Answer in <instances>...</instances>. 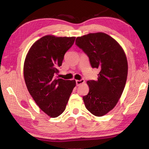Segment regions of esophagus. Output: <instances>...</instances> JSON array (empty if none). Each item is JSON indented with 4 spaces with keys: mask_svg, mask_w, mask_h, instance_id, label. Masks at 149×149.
<instances>
[{
    "mask_svg": "<svg viewBox=\"0 0 149 149\" xmlns=\"http://www.w3.org/2000/svg\"><path fill=\"white\" fill-rule=\"evenodd\" d=\"M76 85L79 86L80 84L84 83V80L83 79H80V80H76Z\"/></svg>",
    "mask_w": 149,
    "mask_h": 149,
    "instance_id": "esophagus-1",
    "label": "esophagus"
}]
</instances>
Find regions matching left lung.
Instances as JSON below:
<instances>
[{"label":"left lung","instance_id":"left-lung-1","mask_svg":"<svg viewBox=\"0 0 149 149\" xmlns=\"http://www.w3.org/2000/svg\"><path fill=\"white\" fill-rule=\"evenodd\" d=\"M76 45L87 55L92 68L100 70L96 81H87L89 91L83 99L91 113L102 116L113 109L123 94L127 77V58L120 45L104 33L77 37Z\"/></svg>","mask_w":149,"mask_h":149}]
</instances>
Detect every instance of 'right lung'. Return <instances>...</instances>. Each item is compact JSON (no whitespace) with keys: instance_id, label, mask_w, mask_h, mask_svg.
<instances>
[{"instance_id":"obj_1","label":"right lung","mask_w":149,"mask_h":149,"mask_svg":"<svg viewBox=\"0 0 149 149\" xmlns=\"http://www.w3.org/2000/svg\"><path fill=\"white\" fill-rule=\"evenodd\" d=\"M75 37L46 35L35 42L26 55L24 67L25 84L35 102L51 118L66 109L76 86L75 80L56 78L65 54Z\"/></svg>"}]
</instances>
